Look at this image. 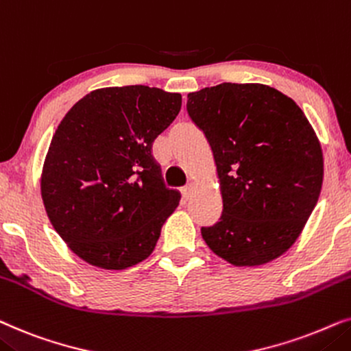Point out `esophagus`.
<instances>
[{"label":"esophagus","mask_w":351,"mask_h":351,"mask_svg":"<svg viewBox=\"0 0 351 351\" xmlns=\"http://www.w3.org/2000/svg\"><path fill=\"white\" fill-rule=\"evenodd\" d=\"M194 189H195V186H194L193 183H189L188 186H184V188H183V195H184V199H189L191 195H193Z\"/></svg>","instance_id":"obj_1"}]
</instances>
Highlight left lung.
<instances>
[{
  "instance_id": "obj_1",
  "label": "left lung",
  "mask_w": 351,
  "mask_h": 351,
  "mask_svg": "<svg viewBox=\"0 0 351 351\" xmlns=\"http://www.w3.org/2000/svg\"><path fill=\"white\" fill-rule=\"evenodd\" d=\"M191 120L212 147L221 218L204 241L236 266L278 258L297 241L319 199L322 151L291 97L260 83H221L189 93Z\"/></svg>"
}]
</instances>
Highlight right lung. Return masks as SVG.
I'll return each mask as SVG.
<instances>
[{"instance_id": "add662e5", "label": "right lung", "mask_w": 351, "mask_h": 351, "mask_svg": "<svg viewBox=\"0 0 351 351\" xmlns=\"http://www.w3.org/2000/svg\"><path fill=\"white\" fill-rule=\"evenodd\" d=\"M181 109V95L144 85L91 91L56 130L41 175L48 218L73 254L125 269L146 260L178 207L152 143Z\"/></svg>"}]
</instances>
